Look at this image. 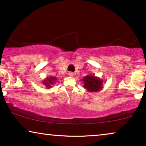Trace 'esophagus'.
Wrapping results in <instances>:
<instances>
[{
  "label": "esophagus",
  "instance_id": "esophagus-1",
  "mask_svg": "<svg viewBox=\"0 0 146 146\" xmlns=\"http://www.w3.org/2000/svg\"><path fill=\"white\" fill-rule=\"evenodd\" d=\"M68 75L69 76L72 77V76H74V74L72 72H70L68 73Z\"/></svg>",
  "mask_w": 146,
  "mask_h": 146
}]
</instances>
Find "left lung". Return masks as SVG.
Masks as SVG:
<instances>
[{
	"instance_id": "1",
	"label": "left lung",
	"mask_w": 146,
	"mask_h": 146,
	"mask_svg": "<svg viewBox=\"0 0 146 146\" xmlns=\"http://www.w3.org/2000/svg\"><path fill=\"white\" fill-rule=\"evenodd\" d=\"M84 87L90 92H96L103 88L104 80L94 75H87L82 79Z\"/></svg>"
}]
</instances>
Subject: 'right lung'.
Here are the masks:
<instances>
[{
    "mask_svg": "<svg viewBox=\"0 0 146 146\" xmlns=\"http://www.w3.org/2000/svg\"><path fill=\"white\" fill-rule=\"evenodd\" d=\"M57 78L54 76H49L46 78L44 80H43L42 84L45 86L46 88L50 89L53 86V85L56 82Z\"/></svg>",
    "mask_w": 146,
    "mask_h": 146,
    "instance_id": "right-lung-1",
    "label": "right lung"
}]
</instances>
